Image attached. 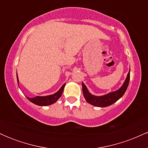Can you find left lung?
I'll use <instances>...</instances> for the list:
<instances>
[{
  "mask_svg": "<svg viewBox=\"0 0 148 148\" xmlns=\"http://www.w3.org/2000/svg\"><path fill=\"white\" fill-rule=\"evenodd\" d=\"M130 79V72H129L127 79L125 81V83L120 89L115 92H112L105 95L103 96L92 95L90 93L88 92L86 86H85L84 83H82V90L85 99H86L88 103H90L93 106L97 107H106L110 106V105L113 104V103L118 101L120 98H121L123 96L125 91L127 90V87H128Z\"/></svg>",
  "mask_w": 148,
  "mask_h": 148,
  "instance_id": "obj_1",
  "label": "left lung"
}]
</instances>
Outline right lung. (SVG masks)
<instances>
[{
  "mask_svg": "<svg viewBox=\"0 0 148 148\" xmlns=\"http://www.w3.org/2000/svg\"><path fill=\"white\" fill-rule=\"evenodd\" d=\"M16 78H17V82L18 84L17 75H16ZM64 86H65V84H64L63 86L60 88V89L56 93H55V94L53 95H51L45 96V97L37 96L33 98L27 97V99L29 100V101H31V102L35 103V104L38 105V106H49V105H51L52 104V103H55L56 101L60 97L62 94V92H63Z\"/></svg>",
  "mask_w": 148,
  "mask_h": 148,
  "instance_id": "obj_1",
  "label": "right lung"
}]
</instances>
